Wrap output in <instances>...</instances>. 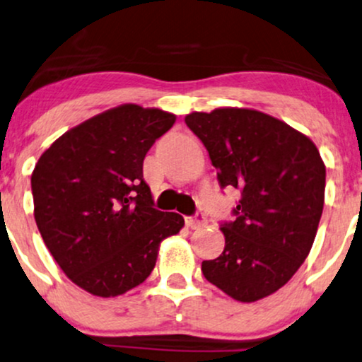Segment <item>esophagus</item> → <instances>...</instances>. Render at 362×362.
Masks as SVG:
<instances>
[{
	"mask_svg": "<svg viewBox=\"0 0 362 362\" xmlns=\"http://www.w3.org/2000/svg\"><path fill=\"white\" fill-rule=\"evenodd\" d=\"M205 223H207V221H205L202 214H195L192 215V217H185V226L189 228H202L205 227Z\"/></svg>",
	"mask_w": 362,
	"mask_h": 362,
	"instance_id": "34e87169",
	"label": "esophagus"
}]
</instances>
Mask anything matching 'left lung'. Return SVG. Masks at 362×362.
I'll list each match as a JSON object with an SVG mask.
<instances>
[{
    "mask_svg": "<svg viewBox=\"0 0 362 362\" xmlns=\"http://www.w3.org/2000/svg\"><path fill=\"white\" fill-rule=\"evenodd\" d=\"M207 148L222 189L240 190L234 221L221 223L223 252L202 274L240 303L274 294L309 255L321 221L326 167L313 140L250 108L185 117Z\"/></svg>",
    "mask_w": 362,
    "mask_h": 362,
    "instance_id": "obj_1",
    "label": "left lung"
}]
</instances>
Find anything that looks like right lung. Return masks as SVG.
<instances>
[{"label":"right lung","instance_id":"add662e5","mask_svg":"<svg viewBox=\"0 0 362 362\" xmlns=\"http://www.w3.org/2000/svg\"><path fill=\"white\" fill-rule=\"evenodd\" d=\"M175 123L158 108L120 105L63 134L31 175L35 221L66 277L115 297L150 276L160 242L184 217L153 207L144 158Z\"/></svg>","mask_w":362,"mask_h":362}]
</instances>
